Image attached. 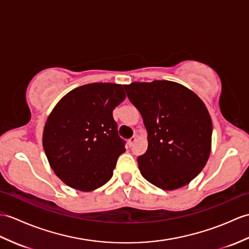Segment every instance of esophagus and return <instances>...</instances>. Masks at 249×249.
<instances>
[{
	"label": "esophagus",
	"instance_id": "obj_1",
	"mask_svg": "<svg viewBox=\"0 0 249 249\" xmlns=\"http://www.w3.org/2000/svg\"><path fill=\"white\" fill-rule=\"evenodd\" d=\"M135 142H136V137H131V138L129 139V140L127 141V144H128L129 147H131V146L135 144Z\"/></svg>",
	"mask_w": 249,
	"mask_h": 249
}]
</instances>
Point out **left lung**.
Listing matches in <instances>:
<instances>
[{
	"label": "left lung",
	"mask_w": 249,
	"mask_h": 249,
	"mask_svg": "<svg viewBox=\"0 0 249 249\" xmlns=\"http://www.w3.org/2000/svg\"><path fill=\"white\" fill-rule=\"evenodd\" d=\"M124 88L147 130V151L138 157L142 176L162 190L186 186L204 169L211 152L212 121L205 104L169 80Z\"/></svg>",
	"instance_id": "obj_1"
}]
</instances>
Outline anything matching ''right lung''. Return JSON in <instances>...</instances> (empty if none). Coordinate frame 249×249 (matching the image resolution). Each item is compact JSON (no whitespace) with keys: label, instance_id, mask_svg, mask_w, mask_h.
I'll use <instances>...</instances> for the list:
<instances>
[{"label":"right lung","instance_id":"obj_1","mask_svg":"<svg viewBox=\"0 0 249 249\" xmlns=\"http://www.w3.org/2000/svg\"><path fill=\"white\" fill-rule=\"evenodd\" d=\"M124 100L122 85H84L63 96L49 115L43 148L55 174L69 187L89 192L110 180L125 152L112 115Z\"/></svg>","mask_w":249,"mask_h":249}]
</instances>
